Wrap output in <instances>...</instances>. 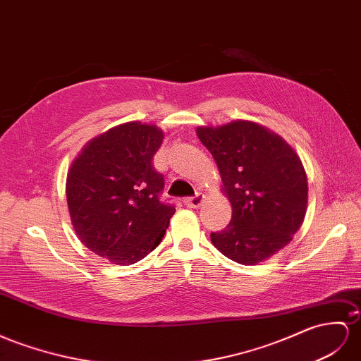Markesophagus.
Wrapping results in <instances>:
<instances>
[{"label":"esophagus","mask_w":361,"mask_h":361,"mask_svg":"<svg viewBox=\"0 0 361 361\" xmlns=\"http://www.w3.org/2000/svg\"><path fill=\"white\" fill-rule=\"evenodd\" d=\"M202 202H204V195H201V193H198V195H195V197L184 200V204H186L188 207H192V209H198Z\"/></svg>","instance_id":"esophagus-1"}]
</instances>
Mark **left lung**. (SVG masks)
Segmentation results:
<instances>
[{"label": "left lung", "instance_id": "obj_1", "mask_svg": "<svg viewBox=\"0 0 361 361\" xmlns=\"http://www.w3.org/2000/svg\"><path fill=\"white\" fill-rule=\"evenodd\" d=\"M197 135L214 155L232 221L210 239L238 264L256 265L288 245L308 204L303 164L283 138L252 120L198 126Z\"/></svg>", "mask_w": 361, "mask_h": 361}]
</instances>
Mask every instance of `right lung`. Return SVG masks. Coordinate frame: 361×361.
Segmentation results:
<instances>
[{
  "instance_id": "right-lung-1",
  "label": "right lung",
  "mask_w": 361,
  "mask_h": 361,
  "mask_svg": "<svg viewBox=\"0 0 361 361\" xmlns=\"http://www.w3.org/2000/svg\"><path fill=\"white\" fill-rule=\"evenodd\" d=\"M159 126L128 122L82 147L67 173L71 224L92 253L131 265L161 243L175 207L159 195L163 175L152 157L163 143Z\"/></svg>"
}]
</instances>
